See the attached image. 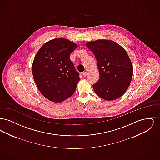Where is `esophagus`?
<instances>
[{"mask_svg":"<svg viewBox=\"0 0 160 160\" xmlns=\"http://www.w3.org/2000/svg\"><path fill=\"white\" fill-rule=\"evenodd\" d=\"M83 75L84 77L87 76V75H88V72H87V71H84V72H83Z\"/></svg>","mask_w":160,"mask_h":160,"instance_id":"34e87169","label":"esophagus"}]
</instances>
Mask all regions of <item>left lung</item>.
<instances>
[{
  "label": "left lung",
  "mask_w": 160,
  "mask_h": 160,
  "mask_svg": "<svg viewBox=\"0 0 160 160\" xmlns=\"http://www.w3.org/2000/svg\"><path fill=\"white\" fill-rule=\"evenodd\" d=\"M95 55L99 78L93 84L96 94L102 99L112 101L122 96L131 83L133 67L125 50L108 39H98L86 44Z\"/></svg>",
  "instance_id": "8db88e82"
}]
</instances>
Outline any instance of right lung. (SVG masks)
Segmentation results:
<instances>
[{"label": "right lung", "mask_w": 160, "mask_h": 160, "mask_svg": "<svg viewBox=\"0 0 160 160\" xmlns=\"http://www.w3.org/2000/svg\"><path fill=\"white\" fill-rule=\"evenodd\" d=\"M77 47L65 38L46 42L32 63V74L39 91L47 99L61 102L75 91L80 78L69 55Z\"/></svg>", "instance_id": "right-lung-1"}]
</instances>
